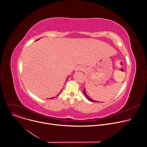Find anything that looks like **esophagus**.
I'll return each instance as SVG.
<instances>
[{
    "label": "esophagus",
    "mask_w": 147,
    "mask_h": 147,
    "mask_svg": "<svg viewBox=\"0 0 147 147\" xmlns=\"http://www.w3.org/2000/svg\"><path fill=\"white\" fill-rule=\"evenodd\" d=\"M82 68L81 67H78L77 68V70H82Z\"/></svg>",
    "instance_id": "1"
}]
</instances>
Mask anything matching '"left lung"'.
Masks as SVG:
<instances>
[{
	"label": "left lung",
	"mask_w": 147,
	"mask_h": 147,
	"mask_svg": "<svg viewBox=\"0 0 147 147\" xmlns=\"http://www.w3.org/2000/svg\"><path fill=\"white\" fill-rule=\"evenodd\" d=\"M83 93H84V94L85 96L87 98V99L88 100H90V101H91V102H97V101H96V100H94L92 99L91 98H90V97L88 96V95L87 94V93H86V88H84V91H83Z\"/></svg>",
	"instance_id": "8db88e82"
}]
</instances>
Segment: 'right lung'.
<instances>
[{
  "mask_svg": "<svg viewBox=\"0 0 147 147\" xmlns=\"http://www.w3.org/2000/svg\"><path fill=\"white\" fill-rule=\"evenodd\" d=\"M38 39H37V40H38ZM52 98V99H53V98ZM50 99H51V98H50Z\"/></svg>",
  "mask_w": 147,
  "mask_h": 147,
  "instance_id": "1",
  "label": "right lung"
}]
</instances>
